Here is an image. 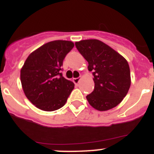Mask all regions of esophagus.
Wrapping results in <instances>:
<instances>
[{"label": "esophagus", "instance_id": "esophagus-1", "mask_svg": "<svg viewBox=\"0 0 154 154\" xmlns=\"http://www.w3.org/2000/svg\"><path fill=\"white\" fill-rule=\"evenodd\" d=\"M72 81L75 84H78L80 81V78H75V79H73Z\"/></svg>", "mask_w": 154, "mask_h": 154}]
</instances>
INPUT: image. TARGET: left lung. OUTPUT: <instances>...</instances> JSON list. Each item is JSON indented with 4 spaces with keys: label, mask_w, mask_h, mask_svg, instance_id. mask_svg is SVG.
Wrapping results in <instances>:
<instances>
[{
    "label": "left lung",
    "mask_w": 154,
    "mask_h": 154,
    "mask_svg": "<svg viewBox=\"0 0 154 154\" xmlns=\"http://www.w3.org/2000/svg\"><path fill=\"white\" fill-rule=\"evenodd\" d=\"M78 49L92 71L95 88L86 96L89 104L99 111L116 107L126 96L131 84L130 66L126 58L97 39L75 42Z\"/></svg>",
    "instance_id": "obj_1"
}]
</instances>
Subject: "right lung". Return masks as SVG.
<instances>
[{
	"mask_svg": "<svg viewBox=\"0 0 154 154\" xmlns=\"http://www.w3.org/2000/svg\"><path fill=\"white\" fill-rule=\"evenodd\" d=\"M70 41L48 42L31 52L21 70L23 91L28 100L44 111L62 108L74 89L72 82L62 76L63 60L72 49Z\"/></svg>",
	"mask_w": 154,
	"mask_h": 154,
	"instance_id": "obj_1",
	"label": "right lung"
}]
</instances>
